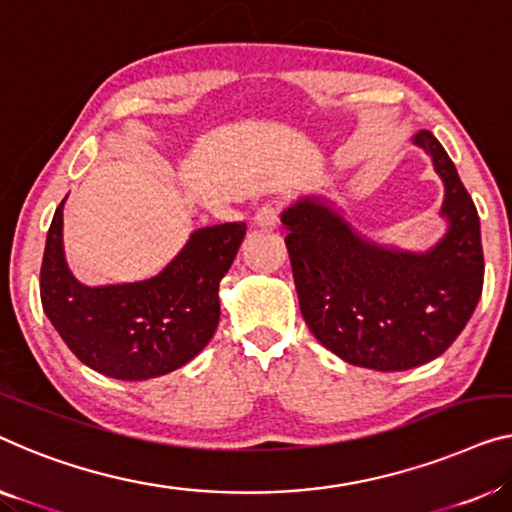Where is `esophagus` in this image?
<instances>
[{"instance_id":"1","label":"esophagus","mask_w":512,"mask_h":512,"mask_svg":"<svg viewBox=\"0 0 512 512\" xmlns=\"http://www.w3.org/2000/svg\"><path fill=\"white\" fill-rule=\"evenodd\" d=\"M278 216H280V207L276 202H266L255 213V225L264 227V230H273L278 225Z\"/></svg>"}]
</instances>
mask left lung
<instances>
[{
    "label": "left lung",
    "instance_id": "1",
    "mask_svg": "<svg viewBox=\"0 0 512 512\" xmlns=\"http://www.w3.org/2000/svg\"><path fill=\"white\" fill-rule=\"evenodd\" d=\"M411 142L444 181L446 232L432 248L372 241L326 197H299L280 213L308 329L342 361L379 372L411 370L444 354L483 292L474 200L437 137L418 131Z\"/></svg>",
    "mask_w": 512,
    "mask_h": 512
}]
</instances>
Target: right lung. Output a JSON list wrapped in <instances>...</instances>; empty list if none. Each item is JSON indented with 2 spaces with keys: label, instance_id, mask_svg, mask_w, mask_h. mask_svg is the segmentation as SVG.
I'll use <instances>...</instances> for the list:
<instances>
[{
  "label": "right lung",
  "instance_id": "1",
  "mask_svg": "<svg viewBox=\"0 0 512 512\" xmlns=\"http://www.w3.org/2000/svg\"><path fill=\"white\" fill-rule=\"evenodd\" d=\"M64 204L52 218L41 264V303L68 349L105 377L144 381L181 368L218 329V287L246 236L243 223L195 230L156 276L85 285L68 269Z\"/></svg>",
  "mask_w": 512,
  "mask_h": 512
}]
</instances>
